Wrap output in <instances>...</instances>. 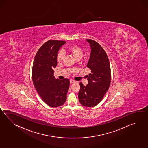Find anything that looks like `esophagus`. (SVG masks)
Masks as SVG:
<instances>
[{
    "mask_svg": "<svg viewBox=\"0 0 148 148\" xmlns=\"http://www.w3.org/2000/svg\"><path fill=\"white\" fill-rule=\"evenodd\" d=\"M75 81H74V80H73V79H71L70 80V83L72 84V83H75Z\"/></svg>",
    "mask_w": 148,
    "mask_h": 148,
    "instance_id": "34e87169",
    "label": "esophagus"
}]
</instances>
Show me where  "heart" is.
Segmentation results:
<instances>
[{
  "label": "heart",
  "instance_id": "obj_1",
  "mask_svg": "<svg viewBox=\"0 0 148 148\" xmlns=\"http://www.w3.org/2000/svg\"><path fill=\"white\" fill-rule=\"evenodd\" d=\"M69 51L72 54L73 56H74L76 59H81L83 55V50L80 47L78 46L74 45L69 47ZM64 51L63 50H59L57 55V60L58 62H62V59H64Z\"/></svg>",
  "mask_w": 148,
  "mask_h": 148
}]
</instances>
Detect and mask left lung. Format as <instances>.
Returning a JSON list of instances; mask_svg holds the SVG:
<instances>
[{"mask_svg":"<svg viewBox=\"0 0 148 148\" xmlns=\"http://www.w3.org/2000/svg\"><path fill=\"white\" fill-rule=\"evenodd\" d=\"M86 41L91 50L87 64L91 73L86 76V86L79 83L78 97L82 105L91 107L97 105L107 92L110 84L111 71L108 56L102 47L92 40Z\"/></svg>","mask_w":148,"mask_h":148,"instance_id":"8db88e82","label":"left lung"}]
</instances>
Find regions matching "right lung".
<instances>
[{
    "instance_id": "right-lung-1",
    "label": "right lung",
    "mask_w": 148,
    "mask_h": 148,
    "mask_svg": "<svg viewBox=\"0 0 148 148\" xmlns=\"http://www.w3.org/2000/svg\"><path fill=\"white\" fill-rule=\"evenodd\" d=\"M66 42L49 40L36 53L33 61L32 80L37 92L47 105L51 107L62 105L67 99L69 80H60L53 75L57 64V55Z\"/></svg>"
}]
</instances>
